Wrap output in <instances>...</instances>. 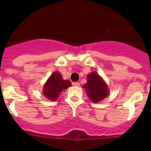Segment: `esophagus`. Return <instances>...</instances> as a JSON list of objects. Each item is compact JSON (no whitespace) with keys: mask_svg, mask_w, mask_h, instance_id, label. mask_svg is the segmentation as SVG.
<instances>
[{"mask_svg":"<svg viewBox=\"0 0 151 151\" xmlns=\"http://www.w3.org/2000/svg\"><path fill=\"white\" fill-rule=\"evenodd\" d=\"M73 85H74V86H77V87H79V86H80V83H78V82H77V83H73Z\"/></svg>","mask_w":151,"mask_h":151,"instance_id":"34e87169","label":"esophagus"}]
</instances>
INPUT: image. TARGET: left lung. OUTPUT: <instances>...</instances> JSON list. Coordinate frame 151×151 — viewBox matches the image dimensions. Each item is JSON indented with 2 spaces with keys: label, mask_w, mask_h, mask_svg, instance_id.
<instances>
[{
  "label": "left lung",
  "mask_w": 151,
  "mask_h": 151,
  "mask_svg": "<svg viewBox=\"0 0 151 151\" xmlns=\"http://www.w3.org/2000/svg\"><path fill=\"white\" fill-rule=\"evenodd\" d=\"M88 98L94 103L101 101L109 94L107 85L101 77L93 71L88 75V81L83 86Z\"/></svg>",
  "instance_id": "1"
}]
</instances>
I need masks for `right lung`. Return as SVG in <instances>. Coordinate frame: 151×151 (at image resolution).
<instances>
[{"label": "right lung", "instance_id": "1", "mask_svg": "<svg viewBox=\"0 0 151 151\" xmlns=\"http://www.w3.org/2000/svg\"><path fill=\"white\" fill-rule=\"evenodd\" d=\"M71 85L69 80H64L58 71L52 73L44 85L43 94L51 101H55L60 93Z\"/></svg>", "mask_w": 151, "mask_h": 151}]
</instances>
